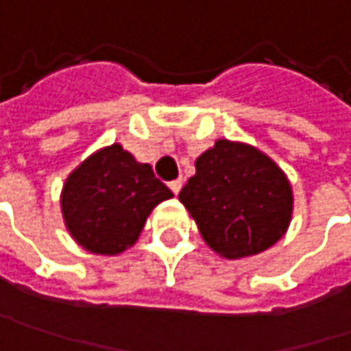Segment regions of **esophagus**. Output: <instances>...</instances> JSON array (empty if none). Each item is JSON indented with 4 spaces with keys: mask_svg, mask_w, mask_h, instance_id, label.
I'll return each instance as SVG.
<instances>
[{
    "mask_svg": "<svg viewBox=\"0 0 351 351\" xmlns=\"http://www.w3.org/2000/svg\"><path fill=\"white\" fill-rule=\"evenodd\" d=\"M182 186H184V182L182 180H173V182H169V189L178 195L180 193V189H182Z\"/></svg>",
    "mask_w": 351,
    "mask_h": 351,
    "instance_id": "esophagus-1",
    "label": "esophagus"
}]
</instances>
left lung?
Listing matches in <instances>:
<instances>
[{
  "mask_svg": "<svg viewBox=\"0 0 351 351\" xmlns=\"http://www.w3.org/2000/svg\"><path fill=\"white\" fill-rule=\"evenodd\" d=\"M180 202L204 241L226 260L258 256L284 238L293 191L284 169L258 147L217 139L195 160Z\"/></svg>",
  "mask_w": 351,
  "mask_h": 351,
  "instance_id": "8db88e82",
  "label": "left lung"
}]
</instances>
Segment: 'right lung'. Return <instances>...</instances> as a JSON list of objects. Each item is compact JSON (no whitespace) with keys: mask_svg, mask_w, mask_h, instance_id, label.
<instances>
[{"mask_svg":"<svg viewBox=\"0 0 351 351\" xmlns=\"http://www.w3.org/2000/svg\"><path fill=\"white\" fill-rule=\"evenodd\" d=\"M173 197L149 163H139L119 143L80 163L62 189V215L69 236L89 254L117 256L138 241L158 204Z\"/></svg>","mask_w":351,"mask_h":351,"instance_id":"add662e5","label":"right lung"}]
</instances>
